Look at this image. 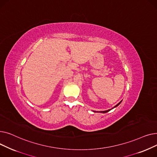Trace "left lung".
<instances>
[{"label":"left lung","mask_w":157,"mask_h":157,"mask_svg":"<svg viewBox=\"0 0 157 157\" xmlns=\"http://www.w3.org/2000/svg\"><path fill=\"white\" fill-rule=\"evenodd\" d=\"M121 101H121L118 104H117L116 105L114 106L113 108H112L111 109H108V110H106V111H99V113H108V112H109V111H111V109H114V108H117V106H118V105L121 104ZM94 112H95V113H98V111H94Z\"/></svg>","instance_id":"obj_1"}]
</instances>
